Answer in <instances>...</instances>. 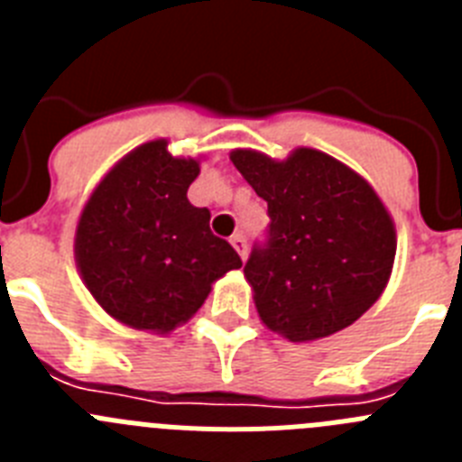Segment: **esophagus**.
<instances>
[{
	"label": "esophagus",
	"mask_w": 462,
	"mask_h": 462,
	"mask_svg": "<svg viewBox=\"0 0 462 462\" xmlns=\"http://www.w3.org/2000/svg\"><path fill=\"white\" fill-rule=\"evenodd\" d=\"M231 245H234V250L240 254V259H247V240H245L243 234H236L231 238Z\"/></svg>",
	"instance_id": "esophagus-1"
}]
</instances>
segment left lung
<instances>
[{
  "instance_id": "obj_1",
  "label": "left lung",
  "mask_w": 462,
  "mask_h": 462,
  "mask_svg": "<svg viewBox=\"0 0 462 462\" xmlns=\"http://www.w3.org/2000/svg\"><path fill=\"white\" fill-rule=\"evenodd\" d=\"M231 162L268 203V240L245 263L261 321L291 342L352 326L389 284L395 224L365 178L312 148L287 159L234 150Z\"/></svg>"
}]
</instances>
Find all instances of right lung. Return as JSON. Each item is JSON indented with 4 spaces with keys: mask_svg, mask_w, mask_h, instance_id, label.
<instances>
[{
    "mask_svg": "<svg viewBox=\"0 0 462 462\" xmlns=\"http://www.w3.org/2000/svg\"><path fill=\"white\" fill-rule=\"evenodd\" d=\"M199 159L173 157L169 141L143 143L117 162L80 212L73 254L94 300L120 324L157 336L191 319L212 282L243 266L212 236L208 208L187 189Z\"/></svg>",
    "mask_w": 462,
    "mask_h": 462,
    "instance_id": "1",
    "label": "right lung"
}]
</instances>
